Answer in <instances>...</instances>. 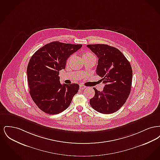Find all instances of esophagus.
Listing matches in <instances>:
<instances>
[{
  "instance_id": "obj_1",
  "label": "esophagus",
  "mask_w": 160,
  "mask_h": 160,
  "mask_svg": "<svg viewBox=\"0 0 160 160\" xmlns=\"http://www.w3.org/2000/svg\"><path fill=\"white\" fill-rule=\"evenodd\" d=\"M86 87L84 85H80V90H84Z\"/></svg>"
}]
</instances>
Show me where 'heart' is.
I'll return each mask as SVG.
<instances>
[{
    "label": "heart",
    "mask_w": 160,
    "mask_h": 160,
    "mask_svg": "<svg viewBox=\"0 0 160 160\" xmlns=\"http://www.w3.org/2000/svg\"><path fill=\"white\" fill-rule=\"evenodd\" d=\"M72 56H71L69 58V59L71 58ZM91 57H95V56L91 53H89V52H86L83 54V58H91Z\"/></svg>",
    "instance_id": "obj_1"
}]
</instances>
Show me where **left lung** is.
<instances>
[{"mask_svg": "<svg viewBox=\"0 0 160 160\" xmlns=\"http://www.w3.org/2000/svg\"><path fill=\"white\" fill-rule=\"evenodd\" d=\"M87 47L98 58L96 73L105 84L102 91L93 88L95 96L89 103L101 113H114L125 104L131 92L132 71L130 63L113 47L99 44Z\"/></svg>", "mask_w": 160, "mask_h": 160, "instance_id": "left-lung-1", "label": "left lung"}]
</instances>
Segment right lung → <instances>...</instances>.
Returning <instances> with one entry per match:
<instances>
[{
    "instance_id": "obj_1",
    "label": "right lung",
    "mask_w": 160,
    "mask_h": 160,
    "mask_svg": "<svg viewBox=\"0 0 160 160\" xmlns=\"http://www.w3.org/2000/svg\"><path fill=\"white\" fill-rule=\"evenodd\" d=\"M82 47L53 41L40 48L31 57L27 68L29 93L42 112L58 114L70 105L79 85L61 84L59 71L65 68L69 57Z\"/></svg>"
}]
</instances>
